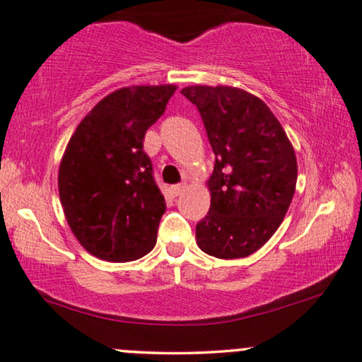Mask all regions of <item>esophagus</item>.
<instances>
[{
  "mask_svg": "<svg viewBox=\"0 0 362 362\" xmlns=\"http://www.w3.org/2000/svg\"><path fill=\"white\" fill-rule=\"evenodd\" d=\"M185 189H186L185 182H181V185H175V186H171V194L173 196H180Z\"/></svg>",
  "mask_w": 362,
  "mask_h": 362,
  "instance_id": "esophagus-1",
  "label": "esophagus"
}]
</instances>
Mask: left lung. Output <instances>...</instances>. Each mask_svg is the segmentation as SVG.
<instances>
[{"label":"left lung","instance_id":"1","mask_svg":"<svg viewBox=\"0 0 362 362\" xmlns=\"http://www.w3.org/2000/svg\"><path fill=\"white\" fill-rule=\"evenodd\" d=\"M216 161L208 181L209 213L196 224V243L219 259L246 257L264 246L293 201L298 163L273 111L233 86H187Z\"/></svg>","mask_w":362,"mask_h":362}]
</instances>
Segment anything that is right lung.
Segmentation results:
<instances>
[{"mask_svg":"<svg viewBox=\"0 0 362 362\" xmlns=\"http://www.w3.org/2000/svg\"><path fill=\"white\" fill-rule=\"evenodd\" d=\"M175 91V84L121 88L103 98L69 139L58 173L59 199L89 255L126 262L156 244L166 203L143 141Z\"/></svg>","mask_w":362,"mask_h":362,"instance_id":"right-lung-1","label":"right lung"}]
</instances>
